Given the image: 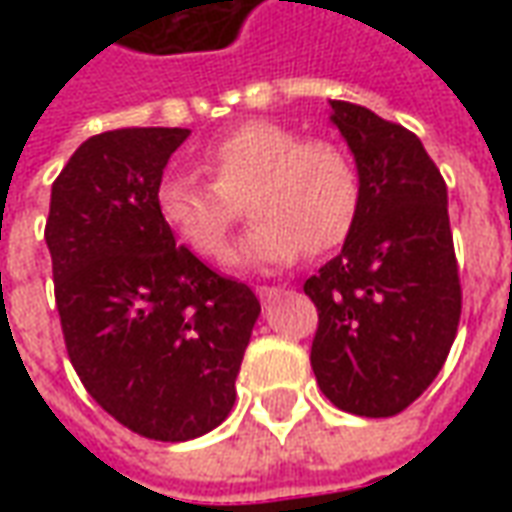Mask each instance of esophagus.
Masks as SVG:
<instances>
[{
  "label": "esophagus",
  "instance_id": "esophagus-1",
  "mask_svg": "<svg viewBox=\"0 0 512 512\" xmlns=\"http://www.w3.org/2000/svg\"><path fill=\"white\" fill-rule=\"evenodd\" d=\"M257 296H260V301H274V299H279V296H282V288H277V285H260V288L255 290Z\"/></svg>",
  "mask_w": 512,
  "mask_h": 512
}]
</instances>
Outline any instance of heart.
Listing matches in <instances>:
<instances>
[{
  "instance_id": "b5f03b06",
  "label": "heart",
  "mask_w": 512,
  "mask_h": 512,
  "mask_svg": "<svg viewBox=\"0 0 512 512\" xmlns=\"http://www.w3.org/2000/svg\"><path fill=\"white\" fill-rule=\"evenodd\" d=\"M208 180L167 175L156 189V211L169 233L191 252L219 260L227 235L249 197L255 224L233 249L235 266H288L307 249L332 252L359 216V175L343 147L301 139L299 131L252 120L202 153Z\"/></svg>"
}]
</instances>
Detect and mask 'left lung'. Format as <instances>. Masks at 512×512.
Wrapping results in <instances>:
<instances>
[{
    "label": "left lung",
    "mask_w": 512,
    "mask_h": 512,
    "mask_svg": "<svg viewBox=\"0 0 512 512\" xmlns=\"http://www.w3.org/2000/svg\"><path fill=\"white\" fill-rule=\"evenodd\" d=\"M356 158L359 216L343 252L304 282L318 307L312 370L334 406L395 417L417 400L461 321L447 183L408 128L332 101Z\"/></svg>",
    "instance_id": "8db88e82"
}]
</instances>
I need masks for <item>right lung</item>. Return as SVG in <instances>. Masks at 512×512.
<instances>
[{
  "mask_svg": "<svg viewBox=\"0 0 512 512\" xmlns=\"http://www.w3.org/2000/svg\"><path fill=\"white\" fill-rule=\"evenodd\" d=\"M189 128L95 134L51 186L46 244L62 337L106 414L145 439L189 441L222 425L260 301L175 246L156 211Z\"/></svg>",
  "mask_w": 512,
  "mask_h": 512,
  "instance_id": "obj_1",
  "label": "right lung"
}]
</instances>
